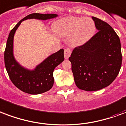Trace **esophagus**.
<instances>
[{
	"label": "esophagus",
	"instance_id": "obj_1",
	"mask_svg": "<svg viewBox=\"0 0 126 126\" xmlns=\"http://www.w3.org/2000/svg\"><path fill=\"white\" fill-rule=\"evenodd\" d=\"M71 50L70 48L68 47L65 49V50H64V56H65V59H68L71 55Z\"/></svg>",
	"mask_w": 126,
	"mask_h": 126
}]
</instances>
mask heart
<instances>
[{
    "label": "heart",
    "mask_w": 126,
    "mask_h": 126,
    "mask_svg": "<svg viewBox=\"0 0 126 126\" xmlns=\"http://www.w3.org/2000/svg\"><path fill=\"white\" fill-rule=\"evenodd\" d=\"M54 31L61 37L71 36V44L75 46H82L94 34L96 26L90 18L72 16L56 22Z\"/></svg>",
    "instance_id": "1"
}]
</instances>
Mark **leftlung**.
I'll list each match as a JSON object with an SVG mask.
<instances>
[{
    "label": "left lung",
    "instance_id": "obj_1",
    "mask_svg": "<svg viewBox=\"0 0 126 126\" xmlns=\"http://www.w3.org/2000/svg\"><path fill=\"white\" fill-rule=\"evenodd\" d=\"M98 32L82 46L76 47L69 59L79 89L96 91L112 83L122 61L120 40L108 23L92 17Z\"/></svg>",
    "mask_w": 126,
    "mask_h": 126
}]
</instances>
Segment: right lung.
<instances>
[{
    "mask_svg": "<svg viewBox=\"0 0 126 126\" xmlns=\"http://www.w3.org/2000/svg\"><path fill=\"white\" fill-rule=\"evenodd\" d=\"M55 14H29L21 20L10 31L4 51V64L10 80L20 91L31 94H39L52 88L55 68L64 61V50L61 49L37 65L33 71L26 69L19 65L13 55V39L15 32L22 21L27 19L47 20L57 17Z\"/></svg>",
    "mask_w": 126,
    "mask_h": 126,
    "instance_id": "add662e5",
    "label": "right lung"
}]
</instances>
